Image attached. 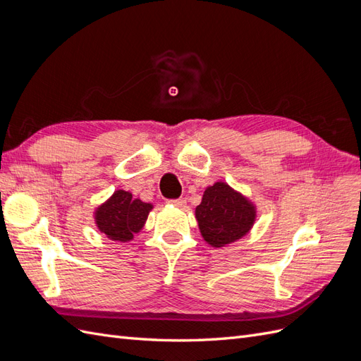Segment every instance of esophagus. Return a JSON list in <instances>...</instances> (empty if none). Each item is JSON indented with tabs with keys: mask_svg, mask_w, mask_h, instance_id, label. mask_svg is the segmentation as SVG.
I'll use <instances>...</instances> for the list:
<instances>
[{
	"mask_svg": "<svg viewBox=\"0 0 361 361\" xmlns=\"http://www.w3.org/2000/svg\"><path fill=\"white\" fill-rule=\"evenodd\" d=\"M169 203L178 206V207H185V204H187V200H185V199H171V200H169Z\"/></svg>",
	"mask_w": 361,
	"mask_h": 361,
	"instance_id": "obj_1",
	"label": "esophagus"
}]
</instances>
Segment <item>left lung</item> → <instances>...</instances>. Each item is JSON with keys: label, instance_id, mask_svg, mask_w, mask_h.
<instances>
[{"label": "left lung", "instance_id": "1", "mask_svg": "<svg viewBox=\"0 0 361 361\" xmlns=\"http://www.w3.org/2000/svg\"><path fill=\"white\" fill-rule=\"evenodd\" d=\"M202 236L212 247H224L247 235L256 218L255 206L227 183L216 182L206 188L195 207Z\"/></svg>", "mask_w": 361, "mask_h": 361}]
</instances>
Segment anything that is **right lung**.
I'll return each instance as SVG.
<instances>
[{
    "mask_svg": "<svg viewBox=\"0 0 361 361\" xmlns=\"http://www.w3.org/2000/svg\"><path fill=\"white\" fill-rule=\"evenodd\" d=\"M150 209V203L133 199L130 192L118 190L110 200L97 207L94 220L97 228L113 241L126 243L143 228Z\"/></svg>",
    "mask_w": 361,
    "mask_h": 361,
    "instance_id": "add662e5",
    "label": "right lung"
}]
</instances>
